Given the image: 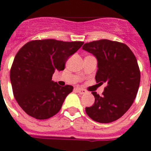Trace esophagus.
<instances>
[{
	"mask_svg": "<svg viewBox=\"0 0 151 151\" xmlns=\"http://www.w3.org/2000/svg\"><path fill=\"white\" fill-rule=\"evenodd\" d=\"M76 90L77 91H78V93H79V94H85V92H86V91L84 90V89H82V88H76Z\"/></svg>",
	"mask_w": 151,
	"mask_h": 151,
	"instance_id": "34e87169",
	"label": "esophagus"
}]
</instances>
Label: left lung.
<instances>
[{"label":"left lung","mask_w":151,"mask_h":151,"mask_svg":"<svg viewBox=\"0 0 151 151\" xmlns=\"http://www.w3.org/2000/svg\"><path fill=\"white\" fill-rule=\"evenodd\" d=\"M82 49L97 59L96 82L106 84L101 96L91 92L95 101L85 108L86 113L101 123L117 120L131 107L138 93L141 74L136 57L126 45L106 39L85 44Z\"/></svg>","instance_id":"8db88e82"}]
</instances>
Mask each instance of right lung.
Listing matches in <instances>:
<instances>
[{"label": "right lung", "mask_w": 151, "mask_h": 151, "mask_svg": "<svg viewBox=\"0 0 151 151\" xmlns=\"http://www.w3.org/2000/svg\"><path fill=\"white\" fill-rule=\"evenodd\" d=\"M83 44L35 40L19 50L10 69V82L15 99L28 115L46 119L60 110L73 87H61L52 80V76L56 70H63L69 57Z\"/></svg>", "instance_id": "add662e5"}]
</instances>
